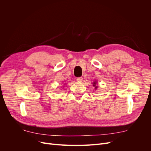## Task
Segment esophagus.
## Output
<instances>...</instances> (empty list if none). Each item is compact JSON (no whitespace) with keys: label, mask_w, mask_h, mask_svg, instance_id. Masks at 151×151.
<instances>
[{"label":"esophagus","mask_w":151,"mask_h":151,"mask_svg":"<svg viewBox=\"0 0 151 151\" xmlns=\"http://www.w3.org/2000/svg\"><path fill=\"white\" fill-rule=\"evenodd\" d=\"M76 80L78 82H82L83 81V78L82 77H78V78H77Z\"/></svg>","instance_id":"esophagus-1"}]
</instances>
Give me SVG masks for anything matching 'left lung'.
Segmentation results:
<instances>
[{
  "label": "left lung",
  "mask_w": 151,
  "mask_h": 151,
  "mask_svg": "<svg viewBox=\"0 0 151 151\" xmlns=\"http://www.w3.org/2000/svg\"><path fill=\"white\" fill-rule=\"evenodd\" d=\"M97 81H95L93 83V86L95 87V89H97V86H96V84H97Z\"/></svg>",
  "instance_id": "obj_1"
}]
</instances>
